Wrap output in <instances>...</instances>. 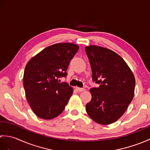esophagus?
Listing matches in <instances>:
<instances>
[{
	"label": "esophagus",
	"mask_w": 150,
	"mask_h": 150,
	"mask_svg": "<svg viewBox=\"0 0 150 150\" xmlns=\"http://www.w3.org/2000/svg\"><path fill=\"white\" fill-rule=\"evenodd\" d=\"M76 90L78 91H84L86 90L84 88H79V87H76Z\"/></svg>",
	"instance_id": "1"
}]
</instances>
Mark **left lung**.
I'll use <instances>...</instances> for the list:
<instances>
[{
  "label": "left lung",
  "mask_w": 150,
  "mask_h": 150,
  "mask_svg": "<svg viewBox=\"0 0 150 150\" xmlns=\"http://www.w3.org/2000/svg\"><path fill=\"white\" fill-rule=\"evenodd\" d=\"M92 71V80L99 84L90 90L91 100L86 110L92 120L110 124L120 119L134 96L135 79L122 57L97 46L85 47Z\"/></svg>",
  "instance_id": "8db88e82"
}]
</instances>
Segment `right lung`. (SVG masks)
<instances>
[{"label": "right lung", "instance_id": "add662e5", "mask_svg": "<svg viewBox=\"0 0 150 150\" xmlns=\"http://www.w3.org/2000/svg\"><path fill=\"white\" fill-rule=\"evenodd\" d=\"M79 47L73 43H59L46 47L27 63L23 85L27 100L34 113L52 119L64 111L73 88L59 79L66 77L69 62Z\"/></svg>", "mask_w": 150, "mask_h": 150}]
</instances>
